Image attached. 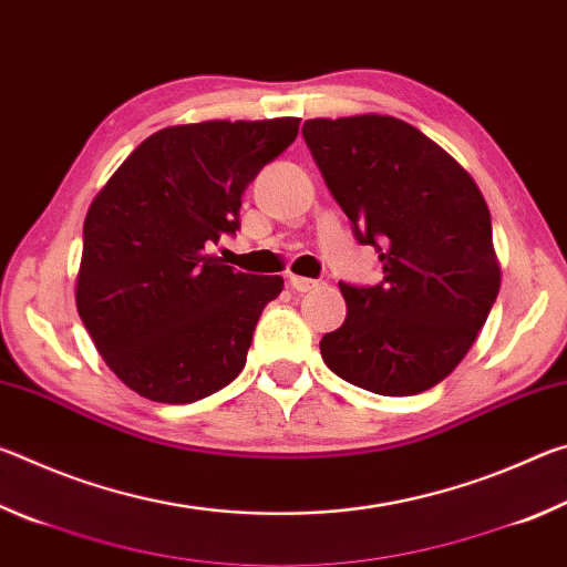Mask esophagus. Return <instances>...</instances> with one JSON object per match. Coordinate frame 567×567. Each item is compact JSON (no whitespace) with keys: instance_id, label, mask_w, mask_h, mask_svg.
Returning a JSON list of instances; mask_svg holds the SVG:
<instances>
[{"instance_id":"34e87169","label":"esophagus","mask_w":567,"mask_h":567,"mask_svg":"<svg viewBox=\"0 0 567 567\" xmlns=\"http://www.w3.org/2000/svg\"><path fill=\"white\" fill-rule=\"evenodd\" d=\"M290 285L295 287L297 292H310V290H315V287H320L322 282H320V280H310V277H297V275H292V277H290Z\"/></svg>"}]
</instances>
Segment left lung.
Listing matches in <instances>:
<instances>
[{
	"instance_id": "8db88e82",
	"label": "left lung",
	"mask_w": 567,
	"mask_h": 567,
	"mask_svg": "<svg viewBox=\"0 0 567 567\" xmlns=\"http://www.w3.org/2000/svg\"><path fill=\"white\" fill-rule=\"evenodd\" d=\"M302 137L382 282H340L348 318L320 340L342 380L417 395L465 358L501 290L491 209L473 177L412 124L360 114L307 120Z\"/></svg>"
}]
</instances>
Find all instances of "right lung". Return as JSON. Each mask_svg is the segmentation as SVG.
<instances>
[{
    "label": "right lung",
    "mask_w": 567,
    "mask_h": 567,
    "mask_svg": "<svg viewBox=\"0 0 567 567\" xmlns=\"http://www.w3.org/2000/svg\"><path fill=\"white\" fill-rule=\"evenodd\" d=\"M297 130V117L159 130L94 197L76 312L110 370L137 395L185 405L243 372L282 277L237 272L209 249L237 233L245 187Z\"/></svg>",
    "instance_id": "add662e5"
}]
</instances>
